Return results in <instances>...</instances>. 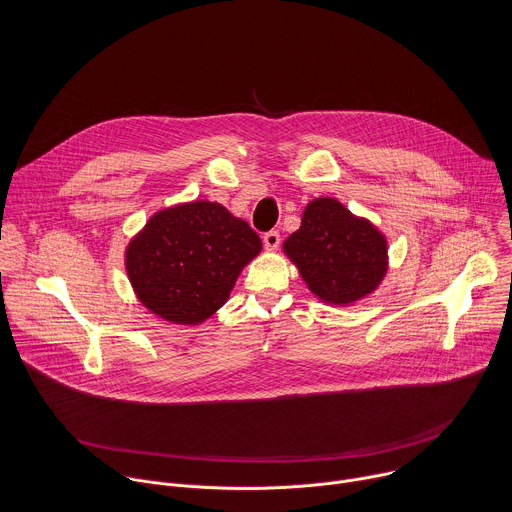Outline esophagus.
Returning a JSON list of instances; mask_svg holds the SVG:
<instances>
[{
  "label": "esophagus",
  "mask_w": 512,
  "mask_h": 512,
  "mask_svg": "<svg viewBox=\"0 0 512 512\" xmlns=\"http://www.w3.org/2000/svg\"><path fill=\"white\" fill-rule=\"evenodd\" d=\"M263 243H265L267 251H275L279 247V243H281V237H279L277 231H269V233L263 235Z\"/></svg>",
  "instance_id": "34e87169"
}]
</instances>
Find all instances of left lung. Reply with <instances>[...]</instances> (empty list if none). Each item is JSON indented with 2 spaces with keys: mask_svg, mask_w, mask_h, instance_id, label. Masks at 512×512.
<instances>
[{
  "mask_svg": "<svg viewBox=\"0 0 512 512\" xmlns=\"http://www.w3.org/2000/svg\"><path fill=\"white\" fill-rule=\"evenodd\" d=\"M283 253L307 289L335 307L372 295L390 269L386 235L333 197L305 205L301 227L283 241Z\"/></svg>",
  "mask_w": 512,
  "mask_h": 512,
  "instance_id": "obj_1",
  "label": "left lung"
}]
</instances>
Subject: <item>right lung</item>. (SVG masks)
<instances>
[{
    "label": "right lung",
    "mask_w": 512,
    "mask_h": 512,
    "mask_svg": "<svg viewBox=\"0 0 512 512\" xmlns=\"http://www.w3.org/2000/svg\"><path fill=\"white\" fill-rule=\"evenodd\" d=\"M263 243L247 221L213 201L156 211L128 241L124 267L136 299L156 317L201 325L227 301Z\"/></svg>",
    "instance_id": "add662e5"
}]
</instances>
